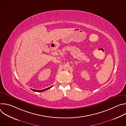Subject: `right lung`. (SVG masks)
<instances>
[{
    "instance_id": "right-lung-1",
    "label": "right lung",
    "mask_w": 126,
    "mask_h": 126,
    "mask_svg": "<svg viewBox=\"0 0 126 126\" xmlns=\"http://www.w3.org/2000/svg\"><path fill=\"white\" fill-rule=\"evenodd\" d=\"M53 86H51V87H49V88H46V89H43V90H34V89H31V90H32V91H35V92H43V91H46V90H48V89H50L51 87H52Z\"/></svg>"
}]
</instances>
